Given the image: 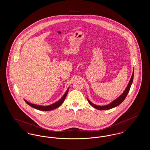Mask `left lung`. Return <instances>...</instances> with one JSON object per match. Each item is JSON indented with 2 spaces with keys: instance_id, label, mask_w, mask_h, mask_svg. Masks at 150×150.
Segmentation results:
<instances>
[{
  "instance_id": "left-lung-1",
  "label": "left lung",
  "mask_w": 150,
  "mask_h": 150,
  "mask_svg": "<svg viewBox=\"0 0 150 150\" xmlns=\"http://www.w3.org/2000/svg\"><path fill=\"white\" fill-rule=\"evenodd\" d=\"M133 77H134V70H133V72L132 76L131 79H130V81H129L128 85L127 86V88L125 89V90L124 91V92L122 93V94H121L120 97H119L116 100H114L112 102H111V103H110L109 105H107L106 106H97V105H94L90 100H88V102L89 103V104H90L91 105H92V106L93 107H94L95 108L98 109V110H106L111 109V108H114V107L119 106L120 104H121V103L124 101V100L125 99L126 97L127 96L129 92L130 86H131V85H132V82H133Z\"/></svg>"
}]
</instances>
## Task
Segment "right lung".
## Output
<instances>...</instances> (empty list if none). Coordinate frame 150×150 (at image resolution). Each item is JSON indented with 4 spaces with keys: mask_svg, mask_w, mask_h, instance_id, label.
<instances>
[{
    "mask_svg": "<svg viewBox=\"0 0 150 150\" xmlns=\"http://www.w3.org/2000/svg\"><path fill=\"white\" fill-rule=\"evenodd\" d=\"M68 91H69V89L67 90V91L66 92V93H64V95L63 96V97L59 100L58 101H57V102L52 104V105H50V106H39V105H34V104H32V103H30L28 102V101H26V100L25 102H26V103L28 105H29V106H31L34 108H36L37 110H41V111H50V110H54L55 108H56L58 107H59L62 103H63V102H64V100L66 97V96L67 94L68 93Z\"/></svg>",
    "mask_w": 150,
    "mask_h": 150,
    "instance_id": "add662e5",
    "label": "right lung"
}]
</instances>
